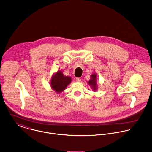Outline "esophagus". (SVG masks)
Returning <instances> with one entry per match:
<instances>
[{
  "instance_id": "34e87169",
  "label": "esophagus",
  "mask_w": 152,
  "mask_h": 152,
  "mask_svg": "<svg viewBox=\"0 0 152 152\" xmlns=\"http://www.w3.org/2000/svg\"><path fill=\"white\" fill-rule=\"evenodd\" d=\"M76 82H79L81 81V79H80V77H76Z\"/></svg>"
}]
</instances>
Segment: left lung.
<instances>
[{
  "instance_id": "left-lung-1",
  "label": "left lung",
  "mask_w": 152,
  "mask_h": 152,
  "mask_svg": "<svg viewBox=\"0 0 152 152\" xmlns=\"http://www.w3.org/2000/svg\"><path fill=\"white\" fill-rule=\"evenodd\" d=\"M91 80L88 82L89 84L92 86L93 89L94 91L96 90V74H93L91 75Z\"/></svg>"
}]
</instances>
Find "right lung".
Wrapping results in <instances>:
<instances>
[{"instance_id": "add662e5", "label": "right lung", "mask_w": 152, "mask_h": 152, "mask_svg": "<svg viewBox=\"0 0 152 152\" xmlns=\"http://www.w3.org/2000/svg\"><path fill=\"white\" fill-rule=\"evenodd\" d=\"M71 81L72 79L70 77L64 76L63 73L58 71L52 77L51 86L56 92L60 93L66 89Z\"/></svg>"}]
</instances>
